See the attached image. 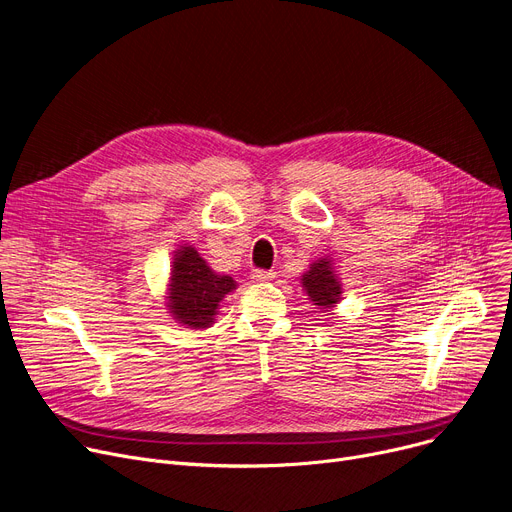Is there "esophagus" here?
<instances>
[{
    "instance_id": "obj_1",
    "label": "esophagus",
    "mask_w": 512,
    "mask_h": 512,
    "mask_svg": "<svg viewBox=\"0 0 512 512\" xmlns=\"http://www.w3.org/2000/svg\"><path fill=\"white\" fill-rule=\"evenodd\" d=\"M252 279H254V281H260V283H264V281H273V279H275V273H273V271L254 269V271H252Z\"/></svg>"
}]
</instances>
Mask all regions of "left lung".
Masks as SVG:
<instances>
[{
    "instance_id": "left-lung-1",
    "label": "left lung",
    "mask_w": 512,
    "mask_h": 512,
    "mask_svg": "<svg viewBox=\"0 0 512 512\" xmlns=\"http://www.w3.org/2000/svg\"><path fill=\"white\" fill-rule=\"evenodd\" d=\"M333 264L335 262L329 256L314 260L300 279L308 300L321 312L333 310V306L339 304V300H342V294H344L342 281L337 279Z\"/></svg>"
}]
</instances>
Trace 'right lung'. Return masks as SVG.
<instances>
[{"label":"right lung","instance_id":"right-lung-1","mask_svg":"<svg viewBox=\"0 0 512 512\" xmlns=\"http://www.w3.org/2000/svg\"><path fill=\"white\" fill-rule=\"evenodd\" d=\"M233 289H237L233 277L212 271L196 248L183 243L170 264L164 296L166 310L185 329L202 331L214 323L218 304Z\"/></svg>","mask_w":512,"mask_h":512}]
</instances>
